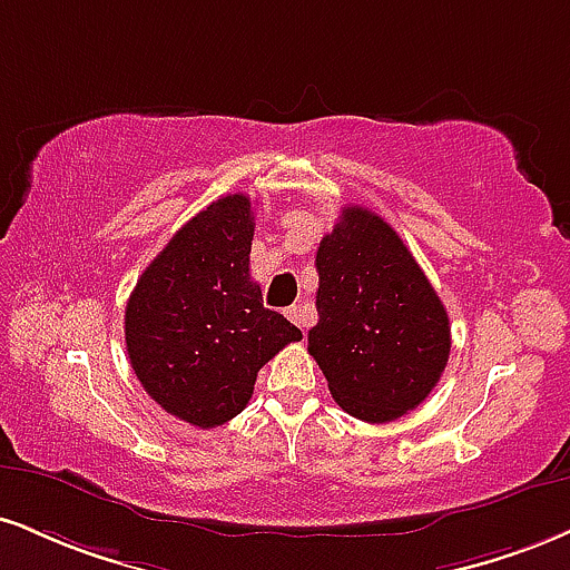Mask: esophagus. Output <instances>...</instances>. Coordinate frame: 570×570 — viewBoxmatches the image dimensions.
I'll return each mask as SVG.
<instances>
[{"label": "esophagus", "instance_id": "esophagus-1", "mask_svg": "<svg viewBox=\"0 0 570 570\" xmlns=\"http://www.w3.org/2000/svg\"><path fill=\"white\" fill-rule=\"evenodd\" d=\"M286 318L292 321V324H297L299 328H303L305 332V313H303V307H297V305H292V307H286Z\"/></svg>", "mask_w": 570, "mask_h": 570}]
</instances>
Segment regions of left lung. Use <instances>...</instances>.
<instances>
[{
	"instance_id": "left-lung-1",
	"label": "left lung",
	"mask_w": 570,
	"mask_h": 570,
	"mask_svg": "<svg viewBox=\"0 0 570 570\" xmlns=\"http://www.w3.org/2000/svg\"><path fill=\"white\" fill-rule=\"evenodd\" d=\"M318 324L307 353L351 416L385 424L416 409L451 351L445 307L401 236L374 212L342 209L321 238Z\"/></svg>"
}]
</instances>
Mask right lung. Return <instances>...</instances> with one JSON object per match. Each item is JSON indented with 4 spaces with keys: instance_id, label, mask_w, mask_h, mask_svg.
Segmentation results:
<instances>
[{
    "instance_id": "add662e5",
    "label": "right lung",
    "mask_w": 570,
    "mask_h": 570,
    "mask_svg": "<svg viewBox=\"0 0 570 570\" xmlns=\"http://www.w3.org/2000/svg\"><path fill=\"white\" fill-rule=\"evenodd\" d=\"M255 212L230 194L190 217L156 255L125 313L137 380L167 414L209 430L242 414L257 372L303 332L263 307L249 278Z\"/></svg>"
}]
</instances>
